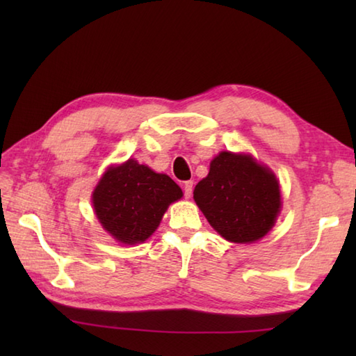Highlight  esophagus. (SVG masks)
<instances>
[{"label":"esophagus","mask_w":356,"mask_h":356,"mask_svg":"<svg viewBox=\"0 0 356 356\" xmlns=\"http://www.w3.org/2000/svg\"><path fill=\"white\" fill-rule=\"evenodd\" d=\"M184 194H185L186 199H190L191 195H193V182H191V180H188V182H185V185H184Z\"/></svg>","instance_id":"34e87169"}]
</instances>
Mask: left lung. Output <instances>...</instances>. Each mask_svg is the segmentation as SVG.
Wrapping results in <instances>:
<instances>
[{
	"label": "left lung",
	"instance_id": "left-lung-1",
	"mask_svg": "<svg viewBox=\"0 0 356 356\" xmlns=\"http://www.w3.org/2000/svg\"><path fill=\"white\" fill-rule=\"evenodd\" d=\"M194 200L209 225L232 243L263 238L282 208L275 174L251 154L231 151L211 161L208 176L194 188Z\"/></svg>",
	"mask_w": 356,
	"mask_h": 356
}]
</instances>
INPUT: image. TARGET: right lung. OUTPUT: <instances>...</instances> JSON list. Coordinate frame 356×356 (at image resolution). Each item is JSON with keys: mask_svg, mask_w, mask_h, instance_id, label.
<instances>
[{"mask_svg": "<svg viewBox=\"0 0 356 356\" xmlns=\"http://www.w3.org/2000/svg\"><path fill=\"white\" fill-rule=\"evenodd\" d=\"M182 195L170 176L128 159L104 172L92 202L97 220L113 238L136 245L157 229L165 211Z\"/></svg>", "mask_w": 356, "mask_h": 356, "instance_id": "right-lung-1", "label": "right lung"}]
</instances>
